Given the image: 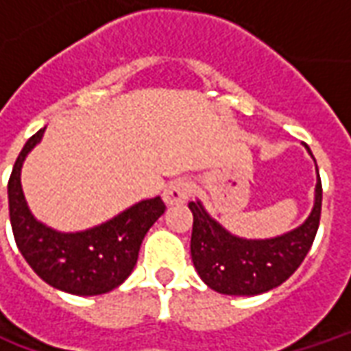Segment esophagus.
Instances as JSON below:
<instances>
[{
  "mask_svg": "<svg viewBox=\"0 0 351 351\" xmlns=\"http://www.w3.org/2000/svg\"><path fill=\"white\" fill-rule=\"evenodd\" d=\"M190 193V180H186V178H175V180H171V182L165 186V190H163V199H165L167 205H182V203L188 201Z\"/></svg>",
  "mask_w": 351,
  "mask_h": 351,
  "instance_id": "obj_1",
  "label": "esophagus"
}]
</instances>
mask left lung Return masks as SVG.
<instances>
[{
	"mask_svg": "<svg viewBox=\"0 0 351 351\" xmlns=\"http://www.w3.org/2000/svg\"><path fill=\"white\" fill-rule=\"evenodd\" d=\"M304 146L310 152L308 145ZM188 206L193 214L191 259L201 280L223 295L265 293L299 269L316 239L322 216V178L317 173L316 203L308 220L286 235L267 241L231 235L205 213L199 201H191Z\"/></svg>",
	"mask_w": 351,
	"mask_h": 351,
	"instance_id": "1",
	"label": "left lung"
}]
</instances>
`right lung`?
Returning <instances> with one entry per match:
<instances>
[{
  "label": "right lung",
  "mask_w": 351,
  "mask_h": 351,
  "mask_svg": "<svg viewBox=\"0 0 351 351\" xmlns=\"http://www.w3.org/2000/svg\"><path fill=\"white\" fill-rule=\"evenodd\" d=\"M39 130L14 161L7 184L11 228L20 254L47 284L73 295H101L128 278L137 263L146 231L165 213L161 197L146 199L112 220L80 233H58L34 218L20 186L27 152L43 137Z\"/></svg>",
  "instance_id": "right-lung-1"
}]
</instances>
